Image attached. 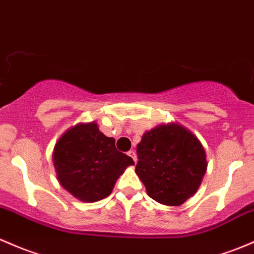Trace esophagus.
Returning <instances> with one entry per match:
<instances>
[{
    "instance_id": "1",
    "label": "esophagus",
    "mask_w": 254,
    "mask_h": 254,
    "mask_svg": "<svg viewBox=\"0 0 254 254\" xmlns=\"http://www.w3.org/2000/svg\"><path fill=\"white\" fill-rule=\"evenodd\" d=\"M127 156L131 157V158L134 159V162H136V153H135L134 151H129V152H127Z\"/></svg>"
}]
</instances>
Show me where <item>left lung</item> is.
<instances>
[{"label": "left lung", "mask_w": 254, "mask_h": 254, "mask_svg": "<svg viewBox=\"0 0 254 254\" xmlns=\"http://www.w3.org/2000/svg\"><path fill=\"white\" fill-rule=\"evenodd\" d=\"M136 152V174L148 196L165 205H180L190 198L207 170L203 146L179 124H163L145 132Z\"/></svg>", "instance_id": "1"}]
</instances>
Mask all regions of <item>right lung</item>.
Here are the masks:
<instances>
[{"instance_id": "obj_1", "label": "right lung", "mask_w": 254, "mask_h": 254, "mask_svg": "<svg viewBox=\"0 0 254 254\" xmlns=\"http://www.w3.org/2000/svg\"><path fill=\"white\" fill-rule=\"evenodd\" d=\"M58 181L66 191L84 202H97L111 194L117 179L131 157L116 148V140L107 137L96 123L78 124L58 140L53 152Z\"/></svg>"}]
</instances>
